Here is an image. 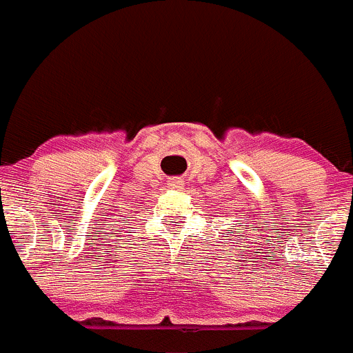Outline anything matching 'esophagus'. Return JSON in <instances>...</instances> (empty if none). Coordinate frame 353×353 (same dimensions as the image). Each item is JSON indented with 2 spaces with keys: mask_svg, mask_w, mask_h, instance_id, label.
I'll list each match as a JSON object with an SVG mask.
<instances>
[{
  "mask_svg": "<svg viewBox=\"0 0 353 353\" xmlns=\"http://www.w3.org/2000/svg\"><path fill=\"white\" fill-rule=\"evenodd\" d=\"M168 187H170V189H174V190H180L183 187V182L180 179H171V180H168Z\"/></svg>",
  "mask_w": 353,
  "mask_h": 353,
  "instance_id": "esophagus-1",
  "label": "esophagus"
}]
</instances>
